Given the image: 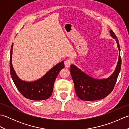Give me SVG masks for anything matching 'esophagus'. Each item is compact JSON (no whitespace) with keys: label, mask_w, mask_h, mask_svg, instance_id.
<instances>
[{"label":"esophagus","mask_w":129,"mask_h":129,"mask_svg":"<svg viewBox=\"0 0 129 129\" xmlns=\"http://www.w3.org/2000/svg\"><path fill=\"white\" fill-rule=\"evenodd\" d=\"M71 62H72V61L70 59H67L64 62L65 67L66 68H69L71 64Z\"/></svg>","instance_id":"1"}]
</instances>
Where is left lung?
I'll use <instances>...</instances> for the list:
<instances>
[{"mask_svg":"<svg viewBox=\"0 0 129 129\" xmlns=\"http://www.w3.org/2000/svg\"><path fill=\"white\" fill-rule=\"evenodd\" d=\"M110 36L115 39L119 49L118 61L114 72L106 79H96L87 75L75 65H70V73L74 84L78 97L84 101L100 100L106 97L113 91L119 74L121 65L120 49L118 40L113 30H110Z\"/></svg>","mask_w":129,"mask_h":129,"instance_id":"obj_1","label":"left lung"}]
</instances>
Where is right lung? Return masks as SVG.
Listing matches in <instances>:
<instances>
[{"mask_svg": "<svg viewBox=\"0 0 129 129\" xmlns=\"http://www.w3.org/2000/svg\"><path fill=\"white\" fill-rule=\"evenodd\" d=\"M13 43L12 45L10 57V75L18 90L24 97L32 100H46L50 96L53 90L55 80L60 71L64 68V62L57 63L42 77L33 81L21 79L16 74L12 65Z\"/></svg>", "mask_w": 129, "mask_h": 129, "instance_id": "right-lung-1", "label": "right lung"}]
</instances>
